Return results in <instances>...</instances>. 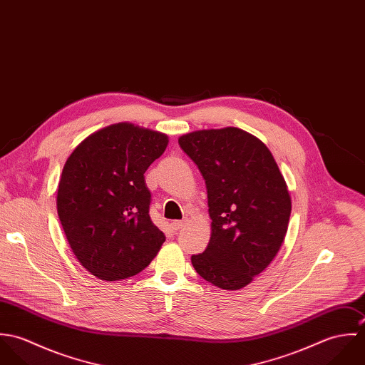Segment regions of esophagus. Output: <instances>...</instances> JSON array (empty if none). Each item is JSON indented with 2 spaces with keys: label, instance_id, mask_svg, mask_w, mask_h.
<instances>
[{
  "label": "esophagus",
  "instance_id": "esophagus-1",
  "mask_svg": "<svg viewBox=\"0 0 365 365\" xmlns=\"http://www.w3.org/2000/svg\"><path fill=\"white\" fill-rule=\"evenodd\" d=\"M185 226V220H174L173 223H171V227L174 229V230H180V229H182Z\"/></svg>",
  "mask_w": 365,
  "mask_h": 365
}]
</instances>
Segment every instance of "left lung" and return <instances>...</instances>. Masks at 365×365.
<instances>
[{
    "instance_id": "1",
    "label": "left lung",
    "mask_w": 365,
    "mask_h": 365,
    "mask_svg": "<svg viewBox=\"0 0 365 365\" xmlns=\"http://www.w3.org/2000/svg\"><path fill=\"white\" fill-rule=\"evenodd\" d=\"M208 190L210 239L191 257L217 288L249 285L277 256L287 235L291 197L268 148L239 129L197 130L178 139Z\"/></svg>"
}]
</instances>
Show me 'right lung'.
<instances>
[{"label":"right lung","mask_w":365,"mask_h":365,"mask_svg":"<svg viewBox=\"0 0 365 365\" xmlns=\"http://www.w3.org/2000/svg\"><path fill=\"white\" fill-rule=\"evenodd\" d=\"M167 145L164 133L122 122L94 132L67 158L57 213L74 256L97 278L139 274L165 242L149 215L145 173Z\"/></svg>","instance_id":"add662e5"}]
</instances>
